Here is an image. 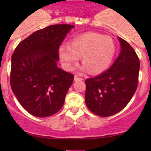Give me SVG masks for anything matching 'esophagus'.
Here are the masks:
<instances>
[{"mask_svg":"<svg viewBox=\"0 0 151 151\" xmlns=\"http://www.w3.org/2000/svg\"><path fill=\"white\" fill-rule=\"evenodd\" d=\"M74 80L75 81H79V80H83V78H81V77H78L77 75H75L74 76Z\"/></svg>","mask_w":151,"mask_h":151,"instance_id":"esophagus-1","label":"esophagus"}]
</instances>
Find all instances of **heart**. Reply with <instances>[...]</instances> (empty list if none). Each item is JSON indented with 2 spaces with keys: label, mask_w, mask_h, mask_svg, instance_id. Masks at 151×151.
<instances>
[{
  "label": "heart",
  "mask_w": 151,
  "mask_h": 151,
  "mask_svg": "<svg viewBox=\"0 0 151 151\" xmlns=\"http://www.w3.org/2000/svg\"><path fill=\"white\" fill-rule=\"evenodd\" d=\"M115 52L112 38L93 32L77 36L70 41L69 45H62L58 48L59 57L66 69H71L82 57V70H89L92 74L102 72L110 66Z\"/></svg>",
  "instance_id": "heart-1"
}]
</instances>
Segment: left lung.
<instances>
[{"mask_svg": "<svg viewBox=\"0 0 151 151\" xmlns=\"http://www.w3.org/2000/svg\"><path fill=\"white\" fill-rule=\"evenodd\" d=\"M121 50L112 66L102 74L85 80V103L96 115L118 113L132 99L138 85L139 60L132 47L118 38Z\"/></svg>", "mask_w": 151, "mask_h": 151, "instance_id": "left-lung-1", "label": "left lung"}]
</instances>
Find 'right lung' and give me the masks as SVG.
<instances>
[{
    "instance_id": "1",
    "label": "right lung",
    "mask_w": 151,
    "mask_h": 151,
    "mask_svg": "<svg viewBox=\"0 0 151 151\" xmlns=\"http://www.w3.org/2000/svg\"><path fill=\"white\" fill-rule=\"evenodd\" d=\"M72 25L41 29L20 42L12 56L10 84L22 107L39 118L57 113L74 75L57 66L58 48Z\"/></svg>"
}]
</instances>
